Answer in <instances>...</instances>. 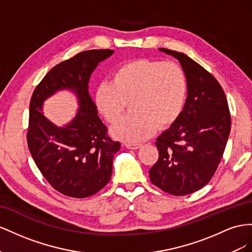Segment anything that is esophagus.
Masks as SVG:
<instances>
[{"mask_svg":"<svg viewBox=\"0 0 252 252\" xmlns=\"http://www.w3.org/2000/svg\"><path fill=\"white\" fill-rule=\"evenodd\" d=\"M126 147L127 149H130V150H137V149H139V148L141 147V143H137V142L126 143Z\"/></svg>","mask_w":252,"mask_h":252,"instance_id":"esophagus-1","label":"esophagus"}]
</instances>
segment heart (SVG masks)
Returning a JSON list of instances; mask_svg holds the SVG:
<instances>
[{"label":"heart","mask_w":252,"mask_h":252,"mask_svg":"<svg viewBox=\"0 0 252 252\" xmlns=\"http://www.w3.org/2000/svg\"><path fill=\"white\" fill-rule=\"evenodd\" d=\"M188 94V79L175 62L136 59L121 64L112 80L101 82L95 101L104 119L114 124L126 102L131 112L112 127L120 140L135 142L150 137L157 126L167 127L182 114Z\"/></svg>","instance_id":"obj_1"}]
</instances>
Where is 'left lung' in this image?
Here are the masks:
<instances>
[{
    "label": "left lung",
    "mask_w": 252,
    "mask_h": 252,
    "mask_svg": "<svg viewBox=\"0 0 252 252\" xmlns=\"http://www.w3.org/2000/svg\"><path fill=\"white\" fill-rule=\"evenodd\" d=\"M188 79V96L182 114L158 136L159 157L150 169V179L175 196L202 189L210 182L224 154L231 127L227 98L209 71L188 56L167 48Z\"/></svg>",
    "instance_id": "obj_1"
}]
</instances>
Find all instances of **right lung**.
Returning <instances> with one entry per match:
<instances>
[{
	"mask_svg": "<svg viewBox=\"0 0 252 252\" xmlns=\"http://www.w3.org/2000/svg\"><path fill=\"white\" fill-rule=\"evenodd\" d=\"M114 50L79 53L50 69L33 91L27 130L28 149L38 169L55 190L66 196L94 195L110 182L113 157L120 142L107 135L89 94V81L98 63ZM71 89L79 110L68 125L58 128L42 115V101L57 90Z\"/></svg>",
	"mask_w": 252,
	"mask_h": 252,
	"instance_id": "1",
	"label": "right lung"
}]
</instances>
